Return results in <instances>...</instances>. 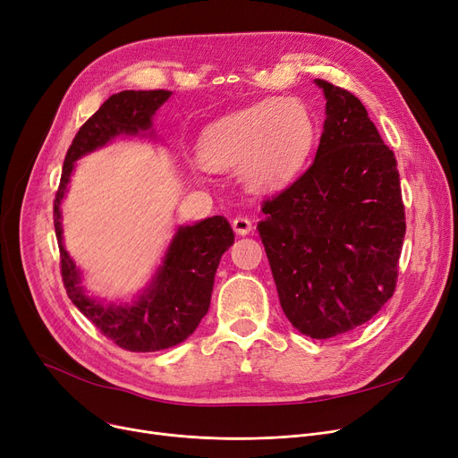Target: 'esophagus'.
<instances>
[{"label":"esophagus","instance_id":"esophagus-1","mask_svg":"<svg viewBox=\"0 0 458 458\" xmlns=\"http://www.w3.org/2000/svg\"><path fill=\"white\" fill-rule=\"evenodd\" d=\"M232 228H233V232L239 233V235H247V233L252 230V223H250L249 216L237 215L235 219L232 221Z\"/></svg>","mask_w":458,"mask_h":458}]
</instances>
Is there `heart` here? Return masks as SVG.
<instances>
[{"label":"heart","instance_id":"1","mask_svg":"<svg viewBox=\"0 0 458 458\" xmlns=\"http://www.w3.org/2000/svg\"><path fill=\"white\" fill-rule=\"evenodd\" d=\"M314 137V116L302 102L263 100L208 126L199 140V159L219 171L242 166L252 187L276 189L299 174Z\"/></svg>","mask_w":458,"mask_h":458}]
</instances>
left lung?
Segmentation results:
<instances>
[{"mask_svg":"<svg viewBox=\"0 0 458 458\" xmlns=\"http://www.w3.org/2000/svg\"><path fill=\"white\" fill-rule=\"evenodd\" d=\"M327 120L316 159L258 223L285 318L316 340L368 323L395 292L406 232L397 159L364 104L316 80Z\"/></svg>","mask_w":458,"mask_h":458,"instance_id":"8db88e82","label":"left lung"}]
</instances>
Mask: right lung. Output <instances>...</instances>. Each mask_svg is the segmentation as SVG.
Instances as JSON below:
<instances>
[{"label": "right lung", "mask_w": 458, "mask_h": 458, "mask_svg": "<svg viewBox=\"0 0 458 458\" xmlns=\"http://www.w3.org/2000/svg\"><path fill=\"white\" fill-rule=\"evenodd\" d=\"M168 96L171 90L165 89L123 90L109 96L72 140L54 200L61 276L68 299L107 340L131 352L168 349L195 332L209 310L215 271L221 256L233 243V230L221 215L192 226H182L147 293L133 306H104L89 299L80 287L78 269L63 247L59 206L74 161L120 133L135 135L148 130L152 114Z\"/></svg>", "instance_id": "right-lung-1"}]
</instances>
